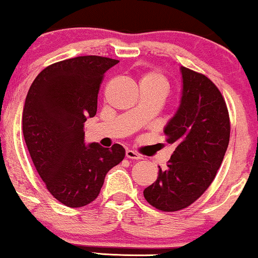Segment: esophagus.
I'll use <instances>...</instances> for the list:
<instances>
[{
    "label": "esophagus",
    "mask_w": 258,
    "mask_h": 258,
    "mask_svg": "<svg viewBox=\"0 0 258 258\" xmlns=\"http://www.w3.org/2000/svg\"><path fill=\"white\" fill-rule=\"evenodd\" d=\"M126 158L127 159H132V160H139V159H142V156L139 155L137 152H135V150L127 149L126 150Z\"/></svg>",
    "instance_id": "esophagus-1"
}]
</instances>
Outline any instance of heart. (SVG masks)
<instances>
[{
  "instance_id": "heart-1",
  "label": "heart",
  "mask_w": 258,
  "mask_h": 258,
  "mask_svg": "<svg viewBox=\"0 0 258 258\" xmlns=\"http://www.w3.org/2000/svg\"><path fill=\"white\" fill-rule=\"evenodd\" d=\"M141 85L158 88V90L160 92H162L164 94H166V92L168 91V87H170V84H168L167 79L165 78L162 74H160L158 72H150V73L144 74L141 79Z\"/></svg>"
}]
</instances>
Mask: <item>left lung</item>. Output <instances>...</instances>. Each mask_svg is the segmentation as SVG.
Returning a JSON list of instances; mask_svg holds the SVG:
<instances>
[{
	"instance_id": "left-lung-1",
	"label": "left lung",
	"mask_w": 258,
	"mask_h": 258,
	"mask_svg": "<svg viewBox=\"0 0 258 258\" xmlns=\"http://www.w3.org/2000/svg\"><path fill=\"white\" fill-rule=\"evenodd\" d=\"M182 94L164 133L176 147L167 167L144 189L150 205L166 212L185 209L209 188L229 143L230 122L220 90L205 75L180 67Z\"/></svg>"
}]
</instances>
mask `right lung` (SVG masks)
<instances>
[{
	"label": "right lung",
	"instance_id": "obj_1",
	"mask_svg": "<svg viewBox=\"0 0 258 258\" xmlns=\"http://www.w3.org/2000/svg\"><path fill=\"white\" fill-rule=\"evenodd\" d=\"M117 63L98 55L58 61L38 74L26 96V147L48 191L65 206L92 203L109 170L125 158L120 144L85 143V121L96 115L100 82Z\"/></svg>",
	"mask_w": 258,
	"mask_h": 258
}]
</instances>
